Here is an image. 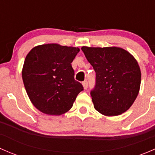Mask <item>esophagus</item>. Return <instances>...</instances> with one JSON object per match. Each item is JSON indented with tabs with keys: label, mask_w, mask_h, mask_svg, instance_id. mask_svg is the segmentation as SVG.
Masks as SVG:
<instances>
[{
	"label": "esophagus",
	"mask_w": 155,
	"mask_h": 155,
	"mask_svg": "<svg viewBox=\"0 0 155 155\" xmlns=\"http://www.w3.org/2000/svg\"><path fill=\"white\" fill-rule=\"evenodd\" d=\"M82 85H83L84 87V89H87V81H84L83 82H82Z\"/></svg>",
	"instance_id": "esophagus-1"
}]
</instances>
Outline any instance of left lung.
<instances>
[{"mask_svg":"<svg viewBox=\"0 0 155 155\" xmlns=\"http://www.w3.org/2000/svg\"><path fill=\"white\" fill-rule=\"evenodd\" d=\"M82 51L96 73L91 91L95 109L107 116L126 112L135 101L141 83V72L136 59L118 47L83 46Z\"/></svg>","mask_w":155,"mask_h":155,"instance_id":"8db88e82","label":"left lung"}]
</instances>
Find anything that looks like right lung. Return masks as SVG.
<instances>
[{
	"mask_svg": "<svg viewBox=\"0 0 155 155\" xmlns=\"http://www.w3.org/2000/svg\"><path fill=\"white\" fill-rule=\"evenodd\" d=\"M79 48L58 44H45L33 48L27 54L22 79L31 103L48 115L68 112L79 92L80 82L74 79L71 63Z\"/></svg>",
	"mask_w": 155,
	"mask_h": 155,
	"instance_id": "1",
	"label": "right lung"
}]
</instances>
